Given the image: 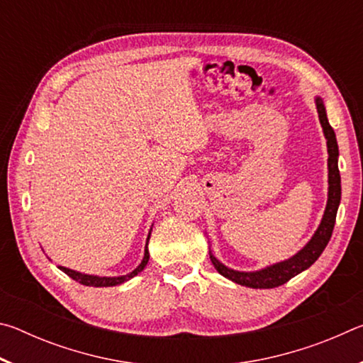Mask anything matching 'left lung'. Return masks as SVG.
Here are the masks:
<instances>
[{"label": "left lung", "mask_w": 363, "mask_h": 363, "mask_svg": "<svg viewBox=\"0 0 363 363\" xmlns=\"http://www.w3.org/2000/svg\"><path fill=\"white\" fill-rule=\"evenodd\" d=\"M315 106L318 112V120H320L323 130V136L327 139L328 149V200L327 206H325L323 218L320 220V224H318L315 233L312 235L311 240L306 243V247L303 250H299L296 255L290 257V259L275 262L272 266L253 270V272L233 270L224 266L210 250V259L214 269H216L223 277L235 281L238 285L250 288H275L284 285L290 279L296 277V275L303 272V270L309 269L312 264L318 259V256L323 253L325 247H327L330 242L336 220L337 206H340L341 201V176L340 169H337L340 150H337L336 134L333 131V128L330 126L327 118V110H325V104L320 96H315Z\"/></svg>", "instance_id": "left-lung-1"}]
</instances>
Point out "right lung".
<instances>
[{
	"mask_svg": "<svg viewBox=\"0 0 363 363\" xmlns=\"http://www.w3.org/2000/svg\"><path fill=\"white\" fill-rule=\"evenodd\" d=\"M152 232V229H150ZM150 232L149 235H147V243H145V250H144V257L143 261H140L139 266L131 270L130 274L126 275H118V277H99V275H89V274H82L78 272V270H73V269H69V267H64V266H57L62 272H65L67 275H69L70 279L79 281L82 285H86V286H115V285H120L123 284V281H128L131 280L133 277H136V275L139 272H143L144 267L147 266V262H149V248H147V245H149V240H150Z\"/></svg>",
	"mask_w": 363,
	"mask_h": 363,
	"instance_id": "obj_1",
	"label": "right lung"
}]
</instances>
